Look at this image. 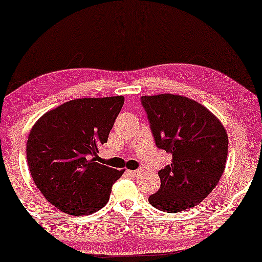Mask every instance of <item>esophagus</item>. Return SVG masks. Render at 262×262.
Returning a JSON list of instances; mask_svg holds the SVG:
<instances>
[{
	"mask_svg": "<svg viewBox=\"0 0 262 262\" xmlns=\"http://www.w3.org/2000/svg\"><path fill=\"white\" fill-rule=\"evenodd\" d=\"M127 173H128V176H131V177H138L139 174H141V169H130V171H127Z\"/></svg>",
	"mask_w": 262,
	"mask_h": 262,
	"instance_id": "esophagus-1",
	"label": "esophagus"
}]
</instances>
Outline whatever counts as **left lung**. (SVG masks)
<instances>
[{"instance_id": "1", "label": "left lung", "mask_w": 262, "mask_h": 262, "mask_svg": "<svg viewBox=\"0 0 262 262\" xmlns=\"http://www.w3.org/2000/svg\"><path fill=\"white\" fill-rule=\"evenodd\" d=\"M141 102L155 144L172 154L171 165L159 171L160 189L149 196V202L167 213L198 206L225 169V127L205 106L181 95L142 96Z\"/></svg>"}]
</instances>
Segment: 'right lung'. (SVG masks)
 I'll use <instances>...</instances> for the list:
<instances>
[{
	"label": "right lung",
	"instance_id": "1",
	"mask_svg": "<svg viewBox=\"0 0 262 262\" xmlns=\"http://www.w3.org/2000/svg\"><path fill=\"white\" fill-rule=\"evenodd\" d=\"M124 96L77 98L43 114L33 125L26 158L33 182L57 209L93 214L107 205L112 185L125 169L98 162Z\"/></svg>",
	"mask_w": 262,
	"mask_h": 262
}]
</instances>
